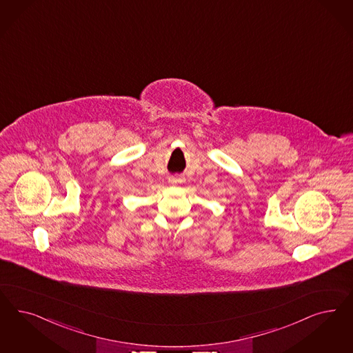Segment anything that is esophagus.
<instances>
[{"label":"esophagus","mask_w":353,"mask_h":353,"mask_svg":"<svg viewBox=\"0 0 353 353\" xmlns=\"http://www.w3.org/2000/svg\"><path fill=\"white\" fill-rule=\"evenodd\" d=\"M169 181H170L171 183H179L182 182V178H179V176H170Z\"/></svg>","instance_id":"esophagus-1"}]
</instances>
